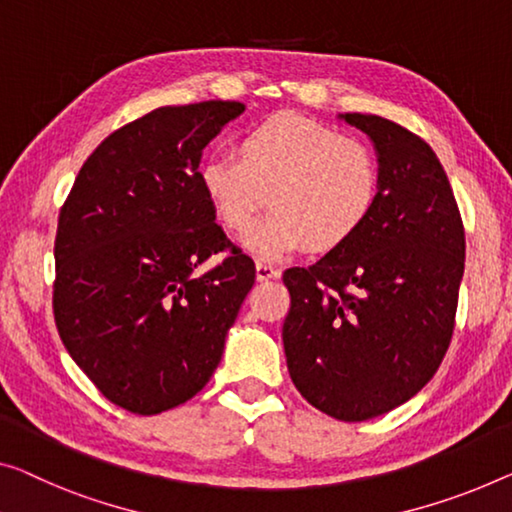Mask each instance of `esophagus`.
I'll use <instances>...</instances> for the list:
<instances>
[{
	"label": "esophagus",
	"mask_w": 512,
	"mask_h": 512,
	"mask_svg": "<svg viewBox=\"0 0 512 512\" xmlns=\"http://www.w3.org/2000/svg\"><path fill=\"white\" fill-rule=\"evenodd\" d=\"M255 273H257V280L259 282L278 280L280 278V269H273L271 264H264V262H257L255 264Z\"/></svg>",
	"instance_id": "1"
}]
</instances>
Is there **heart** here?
I'll return each mask as SVG.
<instances>
[{
    "label": "heart",
    "mask_w": 512,
    "mask_h": 512,
    "mask_svg": "<svg viewBox=\"0 0 512 512\" xmlns=\"http://www.w3.org/2000/svg\"><path fill=\"white\" fill-rule=\"evenodd\" d=\"M239 154L204 158L200 183L218 223L243 232L269 195L271 209L243 234L241 246L276 262L310 246L331 253L368 225L379 200V165L354 137L296 112L259 121Z\"/></svg>",
    "instance_id": "b5f03b06"
}]
</instances>
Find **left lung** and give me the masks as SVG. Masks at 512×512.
<instances>
[{
  "label": "left lung",
  "instance_id": "obj_1",
  "mask_svg": "<svg viewBox=\"0 0 512 512\" xmlns=\"http://www.w3.org/2000/svg\"><path fill=\"white\" fill-rule=\"evenodd\" d=\"M370 137L379 200L347 246L287 269L282 324L294 386L338 421L400 407L434 377L451 345L464 276V227L430 144L377 114H338Z\"/></svg>",
  "mask_w": 512,
  "mask_h": 512
}]
</instances>
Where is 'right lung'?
<instances>
[{
    "label": "right lung",
    "instance_id": "obj_1",
    "mask_svg": "<svg viewBox=\"0 0 512 512\" xmlns=\"http://www.w3.org/2000/svg\"><path fill=\"white\" fill-rule=\"evenodd\" d=\"M246 105H165L105 137L59 211L55 322L110 402L154 416L207 386L255 264L233 246L200 183L202 151Z\"/></svg>",
    "mask_w": 512,
    "mask_h": 512
}]
</instances>
